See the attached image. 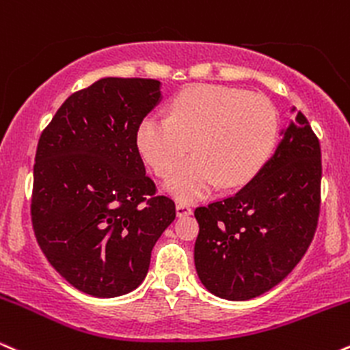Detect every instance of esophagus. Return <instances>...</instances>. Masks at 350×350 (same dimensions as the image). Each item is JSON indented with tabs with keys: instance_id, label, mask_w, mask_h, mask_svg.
<instances>
[{
	"instance_id": "obj_1",
	"label": "esophagus",
	"mask_w": 350,
	"mask_h": 350,
	"mask_svg": "<svg viewBox=\"0 0 350 350\" xmlns=\"http://www.w3.org/2000/svg\"><path fill=\"white\" fill-rule=\"evenodd\" d=\"M193 213V209H191V206H188V204H185V203H178L176 204V216H190Z\"/></svg>"
}]
</instances>
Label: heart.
Instances as JSON below:
<instances>
[{
  "label": "heart",
  "instance_id": "1",
  "mask_svg": "<svg viewBox=\"0 0 350 350\" xmlns=\"http://www.w3.org/2000/svg\"><path fill=\"white\" fill-rule=\"evenodd\" d=\"M278 135V113L264 94L221 85L185 90L170 116H149L137 131V147L155 175L168 176L193 142L196 155L168 178L182 201L206 196L217 185L237 188L258 174Z\"/></svg>",
  "mask_w": 350,
  "mask_h": 350
}]
</instances>
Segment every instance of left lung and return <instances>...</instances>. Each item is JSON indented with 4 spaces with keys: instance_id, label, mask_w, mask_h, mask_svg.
<instances>
[{
    "instance_id": "left-lung-1",
    "label": "left lung",
    "mask_w": 350,
    "mask_h": 350,
    "mask_svg": "<svg viewBox=\"0 0 350 350\" xmlns=\"http://www.w3.org/2000/svg\"><path fill=\"white\" fill-rule=\"evenodd\" d=\"M321 146L301 111L273 157L239 191L195 209V265L216 297L245 301L273 288L313 242L321 208Z\"/></svg>"
}]
</instances>
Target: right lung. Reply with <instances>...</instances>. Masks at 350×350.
<instances>
[{
  "mask_svg": "<svg viewBox=\"0 0 350 350\" xmlns=\"http://www.w3.org/2000/svg\"><path fill=\"white\" fill-rule=\"evenodd\" d=\"M160 101L152 78H101L70 94L39 137L31 221L49 264L98 298L141 285L155 242L175 219L137 147Z\"/></svg>",
  "mask_w": 350,
  "mask_h": 350,
  "instance_id": "right-lung-1",
  "label": "right lung"
}]
</instances>
